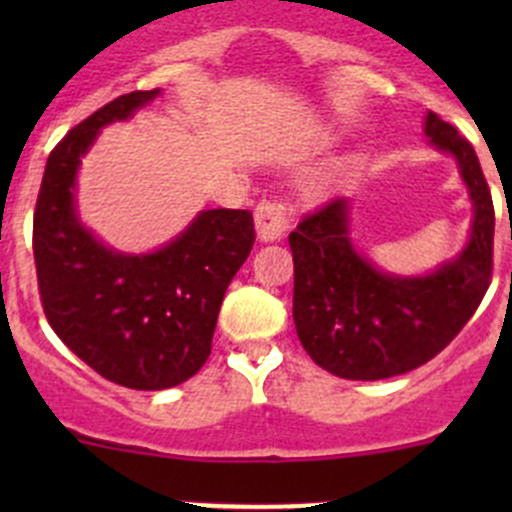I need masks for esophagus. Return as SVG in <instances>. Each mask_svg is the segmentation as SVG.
<instances>
[{"mask_svg":"<svg viewBox=\"0 0 512 512\" xmlns=\"http://www.w3.org/2000/svg\"><path fill=\"white\" fill-rule=\"evenodd\" d=\"M289 203L282 198H265L255 208V227L257 237L262 242L280 240L282 235L289 230Z\"/></svg>","mask_w":512,"mask_h":512,"instance_id":"34e87169","label":"esophagus"}]
</instances>
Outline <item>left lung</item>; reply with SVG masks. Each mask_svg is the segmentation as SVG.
Segmentation results:
<instances>
[{
  "label": "left lung",
  "mask_w": 512,
  "mask_h": 512,
  "mask_svg": "<svg viewBox=\"0 0 512 512\" xmlns=\"http://www.w3.org/2000/svg\"><path fill=\"white\" fill-rule=\"evenodd\" d=\"M426 136L458 160L476 210L456 260L426 277L379 272L349 240L344 198L304 215L289 232L297 337L314 364L342 379H389L431 361L466 327L493 277L495 210L476 151L433 111Z\"/></svg>",
  "instance_id": "left-lung-1"
}]
</instances>
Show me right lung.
I'll return each mask as SVG.
<instances>
[{"label": "right lung", "mask_w": 512, "mask_h": 512, "mask_svg": "<svg viewBox=\"0 0 512 512\" xmlns=\"http://www.w3.org/2000/svg\"><path fill=\"white\" fill-rule=\"evenodd\" d=\"M158 96L131 91L71 128L46 160L34 210L39 297L56 337L96 374L138 391L178 386L213 349L225 289L255 245L250 210H205L151 255L108 250L76 218L81 156L106 123Z\"/></svg>", "instance_id": "obj_1"}]
</instances>
